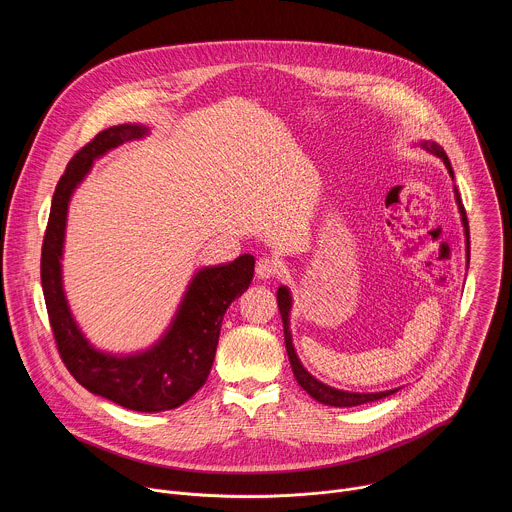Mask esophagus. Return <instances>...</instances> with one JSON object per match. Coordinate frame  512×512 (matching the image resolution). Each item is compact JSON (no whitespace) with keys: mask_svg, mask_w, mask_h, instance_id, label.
Wrapping results in <instances>:
<instances>
[{"mask_svg":"<svg viewBox=\"0 0 512 512\" xmlns=\"http://www.w3.org/2000/svg\"><path fill=\"white\" fill-rule=\"evenodd\" d=\"M255 271H257L259 279H271V277H275L279 273V263L273 257H261L257 261Z\"/></svg>","mask_w":512,"mask_h":512,"instance_id":"1","label":"esophagus"}]
</instances>
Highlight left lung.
Segmentation results:
<instances>
[{
    "mask_svg": "<svg viewBox=\"0 0 512 512\" xmlns=\"http://www.w3.org/2000/svg\"><path fill=\"white\" fill-rule=\"evenodd\" d=\"M419 148L433 154L440 158L452 180H454V170H452V164L444 152V148L440 143L435 141H421ZM454 196H456V204H458V210H460V216H462V225H464V235H466V263H470V231H468V218H466V210H464V204H462V198L458 194V188L454 186ZM277 306H279V314H281V320H283V338H285V350H287V356H289V364H291V371H294V377L296 381L300 383V387L310 395L314 397L316 401L324 403V405H330V407H356V405H362V403H371V401H379V399H385L393 393H397L399 389H391V391H381V393H350V391H342V389H334L322 381H318L316 377H312L306 369L302 360L298 358L296 354V348H294V340H291V330H289V314H291V294L287 285H279L277 289Z\"/></svg>",
    "mask_w": 512,
    "mask_h": 512,
    "instance_id": "8db88e82",
    "label": "left lung"
}]
</instances>
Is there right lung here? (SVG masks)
<instances>
[{
	"instance_id": "obj_1",
	"label": "right lung",
	"mask_w": 512,
	"mask_h": 512,
	"mask_svg": "<svg viewBox=\"0 0 512 512\" xmlns=\"http://www.w3.org/2000/svg\"><path fill=\"white\" fill-rule=\"evenodd\" d=\"M150 127L113 125L95 135L72 158L56 184L42 245V291L62 362L93 395L125 409L158 413L186 403L208 379L227 308L251 285L255 257L245 253L227 265L202 267L190 279L184 298L162 338L150 348L113 354L95 348L70 312L62 285V251L68 202L87 178L93 162L117 145L141 139Z\"/></svg>"
}]
</instances>
